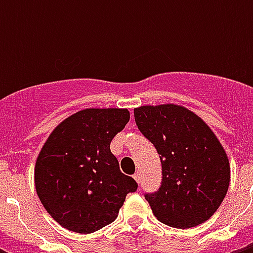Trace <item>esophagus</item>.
Listing matches in <instances>:
<instances>
[{"instance_id": "1", "label": "esophagus", "mask_w": 253, "mask_h": 253, "mask_svg": "<svg viewBox=\"0 0 253 253\" xmlns=\"http://www.w3.org/2000/svg\"><path fill=\"white\" fill-rule=\"evenodd\" d=\"M134 178H135V181H136V182H138V184H139V182H140V173H135V174H134Z\"/></svg>"}]
</instances>
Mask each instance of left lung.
I'll use <instances>...</instances> for the list:
<instances>
[{
  "mask_svg": "<svg viewBox=\"0 0 253 253\" xmlns=\"http://www.w3.org/2000/svg\"><path fill=\"white\" fill-rule=\"evenodd\" d=\"M134 115L162 162L160 188L144 194L154 215L182 230L206 222L230 185V163L215 134L193 111L173 103L140 106Z\"/></svg>",
  "mask_w": 253,
  "mask_h": 253,
  "instance_id": "obj_1",
  "label": "left lung"
}]
</instances>
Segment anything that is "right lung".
Wrapping results in <instances>:
<instances>
[{
  "instance_id": "obj_1",
  "label": "right lung",
  "mask_w": 253,
  "mask_h": 253,
  "mask_svg": "<svg viewBox=\"0 0 253 253\" xmlns=\"http://www.w3.org/2000/svg\"><path fill=\"white\" fill-rule=\"evenodd\" d=\"M130 121L127 109H85L64 119L35 164V189L69 231L90 234L114 222L136 181L121 172L110 143Z\"/></svg>"
}]
</instances>
